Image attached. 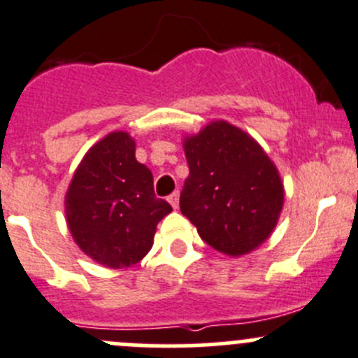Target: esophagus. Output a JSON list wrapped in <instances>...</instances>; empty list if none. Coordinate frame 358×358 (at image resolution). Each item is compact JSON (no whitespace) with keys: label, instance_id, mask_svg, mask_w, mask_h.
<instances>
[{"label":"esophagus","instance_id":"obj_1","mask_svg":"<svg viewBox=\"0 0 358 358\" xmlns=\"http://www.w3.org/2000/svg\"><path fill=\"white\" fill-rule=\"evenodd\" d=\"M168 201H169V204H171L173 208H178V203H180V194H178V190H176V192H173L171 196L168 197Z\"/></svg>","mask_w":358,"mask_h":358}]
</instances>
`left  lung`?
I'll use <instances>...</instances> for the list:
<instances>
[{
	"mask_svg": "<svg viewBox=\"0 0 358 358\" xmlns=\"http://www.w3.org/2000/svg\"><path fill=\"white\" fill-rule=\"evenodd\" d=\"M180 210L211 248L243 255L266 241L283 206L278 171L253 138L213 122L187 138Z\"/></svg>",
	"mask_w": 358,
	"mask_h": 358,
	"instance_id": "8db88e82",
	"label": "left lung"
}]
</instances>
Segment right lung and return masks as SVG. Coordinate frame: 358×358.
Masks as SVG:
<instances>
[{
    "instance_id": "add662e5",
    "label": "right lung",
    "mask_w": 358,
    "mask_h": 358,
    "mask_svg": "<svg viewBox=\"0 0 358 358\" xmlns=\"http://www.w3.org/2000/svg\"><path fill=\"white\" fill-rule=\"evenodd\" d=\"M127 133H112L87 152L66 194V218L76 245L106 267L140 262L155 227L173 210L155 197L150 169L134 157Z\"/></svg>"
}]
</instances>
